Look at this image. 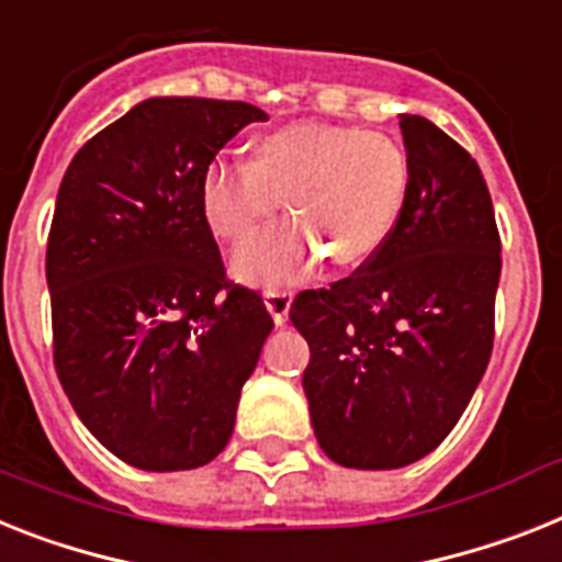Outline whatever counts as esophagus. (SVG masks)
<instances>
[{"instance_id": "1", "label": "esophagus", "mask_w": 562, "mask_h": 562, "mask_svg": "<svg viewBox=\"0 0 562 562\" xmlns=\"http://www.w3.org/2000/svg\"><path fill=\"white\" fill-rule=\"evenodd\" d=\"M262 296H266V308L271 311L273 323L285 325L294 294H291V291H285V289H266V291H262Z\"/></svg>"}]
</instances>
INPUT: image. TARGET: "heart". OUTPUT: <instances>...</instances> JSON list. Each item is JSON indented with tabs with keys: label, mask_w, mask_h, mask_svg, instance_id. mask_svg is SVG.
Wrapping results in <instances>:
<instances>
[{
	"label": "heart",
	"mask_w": 562,
	"mask_h": 562,
	"mask_svg": "<svg viewBox=\"0 0 562 562\" xmlns=\"http://www.w3.org/2000/svg\"><path fill=\"white\" fill-rule=\"evenodd\" d=\"M408 193V157L383 131L294 122L257 136L248 162L216 159L200 182L205 223L244 243L279 210L290 223L243 245L234 273L245 282H294L319 259L357 268L394 231Z\"/></svg>",
	"instance_id": "obj_1"
}]
</instances>
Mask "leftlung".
Here are the masks:
<instances>
[{
	"label": "left lung",
	"instance_id": "left-lung-1",
	"mask_svg": "<svg viewBox=\"0 0 562 562\" xmlns=\"http://www.w3.org/2000/svg\"><path fill=\"white\" fill-rule=\"evenodd\" d=\"M408 193L351 277L300 291L289 317L319 449L346 469H403L434 451L494 346L499 234L480 165L426 116H400Z\"/></svg>",
	"mask_w": 562,
	"mask_h": 562
}]
</instances>
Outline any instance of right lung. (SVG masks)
<instances>
[{"instance_id":"add662e5","label":"right lung","mask_w":562,"mask_h":562,"mask_svg":"<svg viewBox=\"0 0 562 562\" xmlns=\"http://www.w3.org/2000/svg\"><path fill=\"white\" fill-rule=\"evenodd\" d=\"M248 102L154 97L70 159L48 234L54 366L74 412L134 469L186 471L228 446L273 319L225 280L202 173Z\"/></svg>"}]
</instances>
